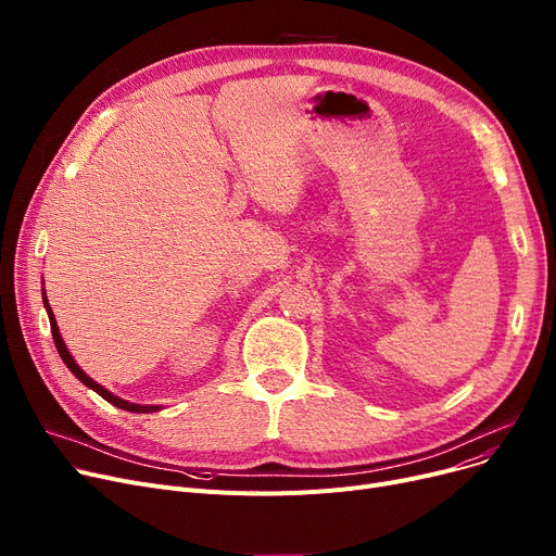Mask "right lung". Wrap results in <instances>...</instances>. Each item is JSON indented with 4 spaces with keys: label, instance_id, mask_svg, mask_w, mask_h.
<instances>
[{
    "label": "right lung",
    "instance_id": "obj_1",
    "mask_svg": "<svg viewBox=\"0 0 556 556\" xmlns=\"http://www.w3.org/2000/svg\"><path fill=\"white\" fill-rule=\"evenodd\" d=\"M45 306H47V298H45ZM47 311H49V323H51V336H53V342H55V349H58V354H61V358H63V363L70 367V371L78 378V381L83 383V386H87V388H92L99 396H103L105 401H110L112 405H116V407H122V410H130V413H155L157 410V405H137V403H128V401H124V399H119V396H114L112 392H108L105 388H101L99 383H94L90 376H87L76 363H74V358L70 356V352H67V346H65V342H63V338H61V333H58V327H55V317H53V313H51V308L47 306Z\"/></svg>",
    "mask_w": 556,
    "mask_h": 556
}]
</instances>
